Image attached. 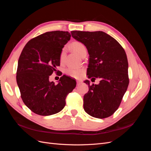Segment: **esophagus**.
Masks as SVG:
<instances>
[{
	"label": "esophagus",
	"mask_w": 151,
	"mask_h": 151,
	"mask_svg": "<svg viewBox=\"0 0 151 151\" xmlns=\"http://www.w3.org/2000/svg\"><path fill=\"white\" fill-rule=\"evenodd\" d=\"M82 83H83V81H81V80H77V86L80 85V84H82Z\"/></svg>",
	"instance_id": "obj_1"
}]
</instances>
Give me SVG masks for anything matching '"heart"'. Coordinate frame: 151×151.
<instances>
[{
	"instance_id": "obj_1",
	"label": "heart",
	"mask_w": 151,
	"mask_h": 151,
	"mask_svg": "<svg viewBox=\"0 0 151 151\" xmlns=\"http://www.w3.org/2000/svg\"><path fill=\"white\" fill-rule=\"evenodd\" d=\"M70 47L76 53L79 55V56H82L83 55L87 52L86 48L85 45L80 42H74L70 45ZM65 56V49L63 48L62 50L60 53V61H62L64 58ZM83 73V68H68L66 70V74L70 77H74V78H79Z\"/></svg>"
}]
</instances>
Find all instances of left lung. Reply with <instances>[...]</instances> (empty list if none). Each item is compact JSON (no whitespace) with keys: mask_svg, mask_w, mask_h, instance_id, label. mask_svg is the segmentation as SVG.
<instances>
[{"mask_svg":"<svg viewBox=\"0 0 151 151\" xmlns=\"http://www.w3.org/2000/svg\"><path fill=\"white\" fill-rule=\"evenodd\" d=\"M72 36L86 47L89 55L87 75L100 79L90 85L84 96V109L98 118L111 116L120 106L129 84L128 60L124 49L117 41L103 31H71Z\"/></svg>","mask_w":151,"mask_h":151,"instance_id":"left-lung-1","label":"left lung"}]
</instances>
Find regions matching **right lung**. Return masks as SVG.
<instances>
[{
	"mask_svg": "<svg viewBox=\"0 0 151 151\" xmlns=\"http://www.w3.org/2000/svg\"><path fill=\"white\" fill-rule=\"evenodd\" d=\"M70 36L68 31L46 32L30 40L22 50L17 83L22 101L37 115L48 116L60 111L67 96L76 88V81L65 75L58 84L49 81L53 72H58L60 53Z\"/></svg>",
	"mask_w": 151,
	"mask_h": 151,
	"instance_id": "add662e5",
	"label": "right lung"
}]
</instances>
